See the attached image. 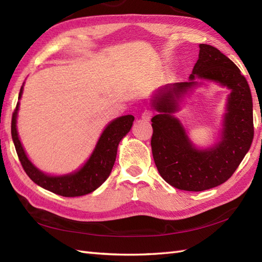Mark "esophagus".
Returning <instances> with one entry per match:
<instances>
[{"instance_id":"1","label":"esophagus","mask_w":262,"mask_h":262,"mask_svg":"<svg viewBox=\"0 0 262 262\" xmlns=\"http://www.w3.org/2000/svg\"><path fill=\"white\" fill-rule=\"evenodd\" d=\"M152 118V113L151 111H144V113L142 114V120L143 121H149Z\"/></svg>"}]
</instances>
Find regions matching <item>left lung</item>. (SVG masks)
Returning a JSON list of instances; mask_svg holds the SVG:
<instances>
[{
	"instance_id": "left-lung-1",
	"label": "left lung",
	"mask_w": 262,
	"mask_h": 262,
	"mask_svg": "<svg viewBox=\"0 0 262 262\" xmlns=\"http://www.w3.org/2000/svg\"><path fill=\"white\" fill-rule=\"evenodd\" d=\"M198 79L229 88L219 140L210 147L194 146L175 114ZM151 104L158 115L152 118L151 141L155 165L163 179L177 189L203 191L224 183L251 146L253 104L251 91L237 66L219 49L200 43L198 60L188 82L165 84L153 93Z\"/></svg>"
}]
</instances>
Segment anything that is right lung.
<instances>
[{
    "label": "right lung",
    "instance_id": "add662e5",
    "mask_svg": "<svg viewBox=\"0 0 262 262\" xmlns=\"http://www.w3.org/2000/svg\"><path fill=\"white\" fill-rule=\"evenodd\" d=\"M24 86L25 82L20 89L19 101L12 116L11 134L19 160L28 177L39 187L63 197L84 196L96 190L110 176L119 143L129 133L133 121L135 119L134 116H120L111 120L102 130L90 158L79 169L66 174H48L31 162L19 137L16 122H18L20 99L24 93Z\"/></svg>",
    "mask_w": 262,
    "mask_h": 262
}]
</instances>
